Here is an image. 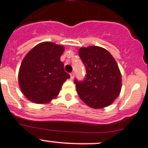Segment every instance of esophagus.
Segmentation results:
<instances>
[{
  "label": "esophagus",
  "instance_id": "34e87169",
  "mask_svg": "<svg viewBox=\"0 0 148 148\" xmlns=\"http://www.w3.org/2000/svg\"><path fill=\"white\" fill-rule=\"evenodd\" d=\"M74 76H75V74H74V73H70V78H71V79H73V78H74Z\"/></svg>",
  "mask_w": 148,
  "mask_h": 148
}]
</instances>
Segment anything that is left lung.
Returning <instances> with one entry per match:
<instances>
[{
  "label": "left lung",
  "mask_w": 148,
  "mask_h": 148,
  "mask_svg": "<svg viewBox=\"0 0 148 148\" xmlns=\"http://www.w3.org/2000/svg\"><path fill=\"white\" fill-rule=\"evenodd\" d=\"M78 55L86 71L84 81H74L80 98L96 109L110 106L122 88L121 73L114 58L98 46L81 47Z\"/></svg>",
  "instance_id": "8db88e82"
}]
</instances>
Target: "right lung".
Listing matches in <instances>:
<instances>
[{"mask_svg": "<svg viewBox=\"0 0 148 148\" xmlns=\"http://www.w3.org/2000/svg\"><path fill=\"white\" fill-rule=\"evenodd\" d=\"M64 51L63 45L43 42L25 55L19 70L18 81L22 92L30 101L39 104L51 102L70 78L60 60Z\"/></svg>", "mask_w": 148, "mask_h": 148, "instance_id": "right-lung-1", "label": "right lung"}]
</instances>
